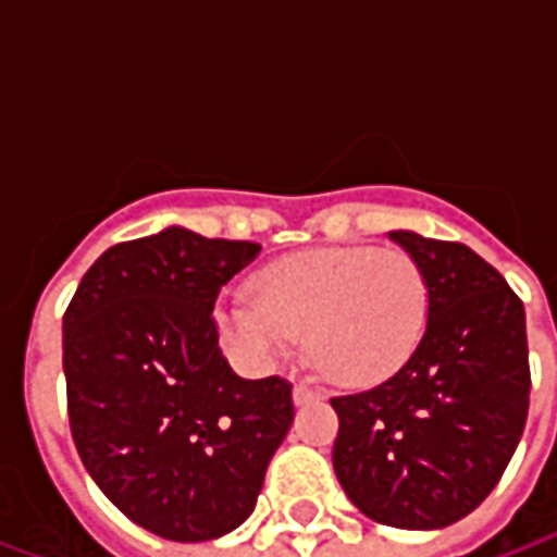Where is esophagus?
I'll return each mask as SVG.
<instances>
[{"mask_svg": "<svg viewBox=\"0 0 557 557\" xmlns=\"http://www.w3.org/2000/svg\"><path fill=\"white\" fill-rule=\"evenodd\" d=\"M292 397H295V406H304V403L322 399V391L310 385V382H298V385L292 387Z\"/></svg>", "mask_w": 557, "mask_h": 557, "instance_id": "1", "label": "esophagus"}]
</instances>
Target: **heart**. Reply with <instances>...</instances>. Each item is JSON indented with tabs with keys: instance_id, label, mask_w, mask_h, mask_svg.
<instances>
[{
	"instance_id": "heart-1",
	"label": "heart",
	"mask_w": 557,
	"mask_h": 557,
	"mask_svg": "<svg viewBox=\"0 0 557 557\" xmlns=\"http://www.w3.org/2000/svg\"><path fill=\"white\" fill-rule=\"evenodd\" d=\"M430 307V277L406 250L315 247L265 262L253 298L226 295L214 322L220 346L244 367H268L304 337L325 379L370 387L414 358Z\"/></svg>"
}]
</instances>
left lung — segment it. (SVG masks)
Wrapping results in <instances>:
<instances>
[{"mask_svg": "<svg viewBox=\"0 0 557 557\" xmlns=\"http://www.w3.org/2000/svg\"><path fill=\"white\" fill-rule=\"evenodd\" d=\"M430 277L420 349L373 391L334 397V471L373 522L454 525L502 480L528 418L525 307L471 247L387 232Z\"/></svg>", "mask_w": 557, "mask_h": 557, "instance_id": "1", "label": "left lung"}]
</instances>
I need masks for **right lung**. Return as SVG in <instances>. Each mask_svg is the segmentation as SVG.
<instances>
[{"label":"right lung","instance_id":"1","mask_svg":"<svg viewBox=\"0 0 557 557\" xmlns=\"http://www.w3.org/2000/svg\"><path fill=\"white\" fill-rule=\"evenodd\" d=\"M259 250L166 226L98 256L65 310L79 459L163 540L206 543L242 525L295 418L286 379H242L218 346L214 301Z\"/></svg>","mask_w":557,"mask_h":557}]
</instances>
